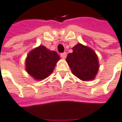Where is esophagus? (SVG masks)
<instances>
[{
	"label": "esophagus",
	"mask_w": 122,
	"mask_h": 122,
	"mask_svg": "<svg viewBox=\"0 0 122 122\" xmlns=\"http://www.w3.org/2000/svg\"><path fill=\"white\" fill-rule=\"evenodd\" d=\"M60 56H61V58H62V59H65V58H66V56H67V53L66 52L62 53V54H60Z\"/></svg>",
	"instance_id": "1"
}]
</instances>
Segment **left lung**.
<instances>
[{"label": "left lung", "mask_w": 122, "mask_h": 122, "mask_svg": "<svg viewBox=\"0 0 122 122\" xmlns=\"http://www.w3.org/2000/svg\"><path fill=\"white\" fill-rule=\"evenodd\" d=\"M72 50L73 52L69 53L66 58L72 74L82 81L94 80L100 67L97 54L90 47L80 43Z\"/></svg>", "instance_id": "8db88e82"}]
</instances>
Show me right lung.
Wrapping results in <instances>:
<instances>
[{"instance_id": "right-lung-1", "label": "right lung", "mask_w": 122, "mask_h": 122, "mask_svg": "<svg viewBox=\"0 0 122 122\" xmlns=\"http://www.w3.org/2000/svg\"><path fill=\"white\" fill-rule=\"evenodd\" d=\"M60 58L55 51L40 45L28 53L25 60V69L34 80H42L52 73Z\"/></svg>"}]
</instances>
